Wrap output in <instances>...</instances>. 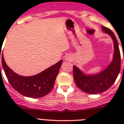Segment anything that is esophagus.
I'll return each mask as SVG.
<instances>
[{"label": "esophagus", "instance_id": "1", "mask_svg": "<svg viewBox=\"0 0 124 124\" xmlns=\"http://www.w3.org/2000/svg\"><path fill=\"white\" fill-rule=\"evenodd\" d=\"M66 60H69V61H70V60H71V58H70V57L67 56V57H66Z\"/></svg>", "mask_w": 124, "mask_h": 124}]
</instances>
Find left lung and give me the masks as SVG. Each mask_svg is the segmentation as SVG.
<instances>
[{
  "mask_svg": "<svg viewBox=\"0 0 124 124\" xmlns=\"http://www.w3.org/2000/svg\"><path fill=\"white\" fill-rule=\"evenodd\" d=\"M102 30L109 35L114 41V58L110 64L102 71L93 75L85 74L76 66H73V78L76 86L83 92L90 94L107 91L116 81L120 70V53L116 36L107 27L102 26Z\"/></svg>",
  "mask_w": 124,
  "mask_h": 124,
  "instance_id": "1",
  "label": "left lung"
}]
</instances>
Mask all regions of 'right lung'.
Here are the masks:
<instances>
[{
  "mask_svg": "<svg viewBox=\"0 0 124 124\" xmlns=\"http://www.w3.org/2000/svg\"><path fill=\"white\" fill-rule=\"evenodd\" d=\"M1 56L2 67L11 86L23 96L31 98L43 97L50 93L54 86L56 78L63 62V60H60L52 66L35 76H22L14 73L7 65L3 53Z\"/></svg>",
  "mask_w": 124,
  "mask_h": 124,
  "instance_id": "obj_1",
  "label": "right lung"
}]
</instances>
